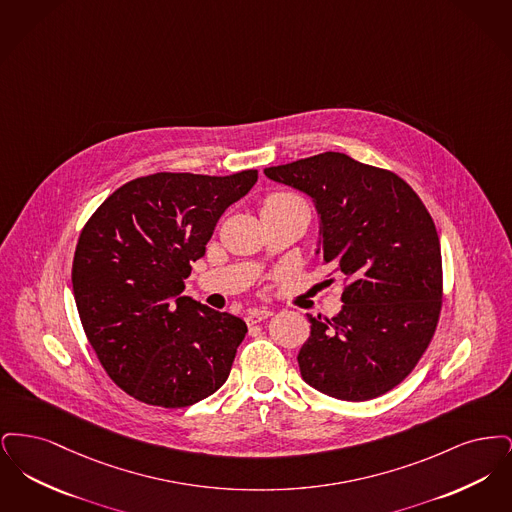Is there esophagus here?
Instances as JSON below:
<instances>
[{"mask_svg": "<svg viewBox=\"0 0 512 512\" xmlns=\"http://www.w3.org/2000/svg\"><path fill=\"white\" fill-rule=\"evenodd\" d=\"M268 317H272L270 309H249L245 320H247V324H257L261 320H267Z\"/></svg>", "mask_w": 512, "mask_h": 512, "instance_id": "1", "label": "esophagus"}]
</instances>
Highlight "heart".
Here are the masks:
<instances>
[{"label":"heart","mask_w":512,"mask_h":512,"mask_svg":"<svg viewBox=\"0 0 512 512\" xmlns=\"http://www.w3.org/2000/svg\"><path fill=\"white\" fill-rule=\"evenodd\" d=\"M263 213H270V211H278V209H284V207H305V201L299 197V195L290 194V192H274V194H268L263 203Z\"/></svg>","instance_id":"b5f03b06"}]
</instances>
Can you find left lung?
<instances>
[{
    "label": "left lung",
    "mask_w": 512,
    "mask_h": 512,
    "mask_svg": "<svg viewBox=\"0 0 512 512\" xmlns=\"http://www.w3.org/2000/svg\"><path fill=\"white\" fill-rule=\"evenodd\" d=\"M265 174L315 199L322 265L345 286L340 315H309L301 376L343 401L388 393L418 365L441 315V247L426 205L395 172L338 151Z\"/></svg>",
    "instance_id": "obj_1"
}]
</instances>
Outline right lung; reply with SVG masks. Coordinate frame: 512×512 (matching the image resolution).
Listing matches in <instances>:
<instances>
[{
	"mask_svg": "<svg viewBox=\"0 0 512 512\" xmlns=\"http://www.w3.org/2000/svg\"><path fill=\"white\" fill-rule=\"evenodd\" d=\"M257 176H140L84 224L71 272L76 309L103 370L136 401L180 409L226 382L244 320L180 293L220 215Z\"/></svg>",
	"mask_w": 512,
	"mask_h": 512,
	"instance_id": "add662e5",
	"label": "right lung"
}]
</instances>
